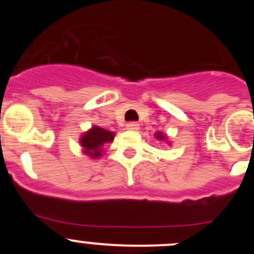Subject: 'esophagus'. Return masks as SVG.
<instances>
[{"label":"esophagus","mask_w":254,"mask_h":254,"mask_svg":"<svg viewBox=\"0 0 254 254\" xmlns=\"http://www.w3.org/2000/svg\"><path fill=\"white\" fill-rule=\"evenodd\" d=\"M126 128L129 129V131H137L140 128V125L137 122H129L126 125Z\"/></svg>","instance_id":"34e87169"}]
</instances>
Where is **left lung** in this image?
Returning a JSON list of instances; mask_svg holds the SVG:
<instances>
[{
  "label": "left lung",
  "instance_id": "1",
  "mask_svg": "<svg viewBox=\"0 0 254 254\" xmlns=\"http://www.w3.org/2000/svg\"><path fill=\"white\" fill-rule=\"evenodd\" d=\"M155 137L158 138V140H165V138H167V136L161 133V132H158V133H155Z\"/></svg>",
  "mask_w": 254,
  "mask_h": 254
}]
</instances>
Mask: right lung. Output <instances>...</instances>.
Segmentation results:
<instances>
[{"mask_svg":"<svg viewBox=\"0 0 254 254\" xmlns=\"http://www.w3.org/2000/svg\"><path fill=\"white\" fill-rule=\"evenodd\" d=\"M114 132L107 131L104 128H100L98 126H94L87 132H85L80 138L84 152L91 159L100 158L103 152V146L104 143L112 142L114 140Z\"/></svg>","mask_w":254,"mask_h":254,"instance_id":"1","label":"right lung"}]
</instances>
